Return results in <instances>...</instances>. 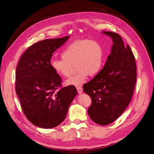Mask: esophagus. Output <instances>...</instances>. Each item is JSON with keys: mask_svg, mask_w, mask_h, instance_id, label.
<instances>
[{"mask_svg": "<svg viewBox=\"0 0 154 154\" xmlns=\"http://www.w3.org/2000/svg\"><path fill=\"white\" fill-rule=\"evenodd\" d=\"M76 88H77V91H78V92L79 94H82V93L83 92V89H82V88L80 86H79V87H76Z\"/></svg>", "mask_w": 154, "mask_h": 154, "instance_id": "esophagus-1", "label": "esophagus"}]
</instances>
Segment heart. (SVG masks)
Here are the masks:
<instances>
[{
	"label": "heart",
	"instance_id": "b5f03b06",
	"mask_svg": "<svg viewBox=\"0 0 154 154\" xmlns=\"http://www.w3.org/2000/svg\"><path fill=\"white\" fill-rule=\"evenodd\" d=\"M62 59L51 62V67L58 75L68 77L75 65L77 72L66 81L67 85H82L88 76L98 73L103 63V50L101 44L95 40H81L74 42L64 49Z\"/></svg>",
	"mask_w": 154,
	"mask_h": 154
}]
</instances>
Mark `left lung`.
Segmentation results:
<instances>
[{
	"instance_id": "obj_1",
	"label": "left lung",
	"mask_w": 154,
	"mask_h": 154,
	"mask_svg": "<svg viewBox=\"0 0 154 154\" xmlns=\"http://www.w3.org/2000/svg\"><path fill=\"white\" fill-rule=\"evenodd\" d=\"M110 36L113 45L103 68L83 85L91 97L88 114L94 123L107 125L122 115L131 101L137 72L134 56L129 45H125L118 34L102 31Z\"/></svg>"
}]
</instances>
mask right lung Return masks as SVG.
Wrapping results in <instances>:
<instances>
[{"instance_id":"add662e5","label":"right lung","mask_w":154,"mask_h":154,"mask_svg":"<svg viewBox=\"0 0 154 154\" xmlns=\"http://www.w3.org/2000/svg\"><path fill=\"white\" fill-rule=\"evenodd\" d=\"M42 40L22 55L16 69V93L29 122L42 128L61 124L77 90L74 85L60 88L62 79L51 67L53 53L69 38Z\"/></svg>"}]
</instances>
